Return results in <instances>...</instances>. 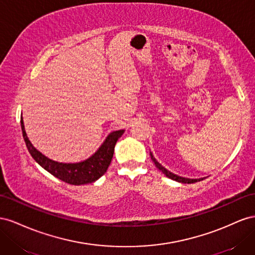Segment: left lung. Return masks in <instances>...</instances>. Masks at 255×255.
<instances>
[{
    "label": "left lung",
    "mask_w": 255,
    "mask_h": 255,
    "mask_svg": "<svg viewBox=\"0 0 255 255\" xmlns=\"http://www.w3.org/2000/svg\"><path fill=\"white\" fill-rule=\"evenodd\" d=\"M150 157H151V160H152V161H154V163H155V165L157 166V168H158L160 171H161L166 177H169V178H171V179H173V180L179 181V183H183V184H193V183H196V181H200V180L204 179V178L191 179V178H185V177H180V176H178V175H175V174H173V173H171L170 171L166 170L165 168H163V166H162L161 164H160V163L157 161V160L154 158V156H152L151 152H150Z\"/></svg>",
    "instance_id": "left-lung-1"
}]
</instances>
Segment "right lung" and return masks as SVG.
I'll return each mask as SVG.
<instances>
[{
	"label": "right lung",
	"instance_id": "add662e5",
	"mask_svg": "<svg viewBox=\"0 0 255 255\" xmlns=\"http://www.w3.org/2000/svg\"><path fill=\"white\" fill-rule=\"evenodd\" d=\"M21 129H22L26 147L35 161L56 178L76 186L91 184L104 175L111 163L115 144L124 133V130L111 132L95 154L83 162L60 163L43 156L33 146L24 130L22 118H21Z\"/></svg>",
	"mask_w": 255,
	"mask_h": 255
}]
</instances>
